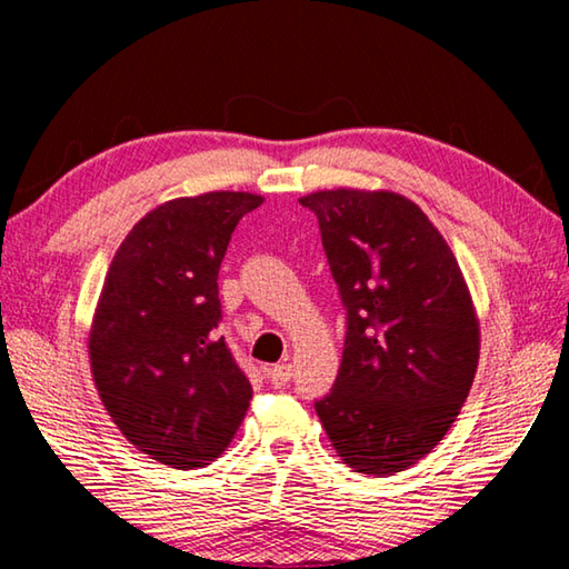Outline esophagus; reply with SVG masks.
Segmentation results:
<instances>
[{"instance_id": "esophagus-1", "label": "esophagus", "mask_w": 569, "mask_h": 569, "mask_svg": "<svg viewBox=\"0 0 569 569\" xmlns=\"http://www.w3.org/2000/svg\"><path fill=\"white\" fill-rule=\"evenodd\" d=\"M291 377H293L291 363H276V366H271V369H268V381H271L276 389L288 387V381H291Z\"/></svg>"}]
</instances>
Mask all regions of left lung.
Wrapping results in <instances>:
<instances>
[{"label":"left lung","instance_id":"obj_1","mask_svg":"<svg viewBox=\"0 0 569 569\" xmlns=\"http://www.w3.org/2000/svg\"><path fill=\"white\" fill-rule=\"evenodd\" d=\"M319 218L346 308L333 389L313 403L336 455L387 477L429 455L467 401L479 319L455 253L417 203L389 190H319Z\"/></svg>","mask_w":569,"mask_h":569}]
</instances>
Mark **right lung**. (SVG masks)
<instances>
[{"label": "right lung", "instance_id": "right-lung-1", "mask_svg": "<svg viewBox=\"0 0 569 569\" xmlns=\"http://www.w3.org/2000/svg\"><path fill=\"white\" fill-rule=\"evenodd\" d=\"M253 192L176 198L138 220L104 276L90 366L104 409L160 465L203 467L226 451L253 389L218 336V271Z\"/></svg>", "mask_w": 569, "mask_h": 569}]
</instances>
